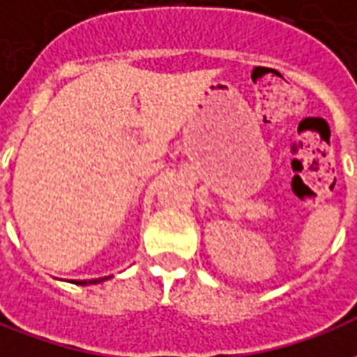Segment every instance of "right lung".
Instances as JSON below:
<instances>
[{"instance_id":"right-lung-1","label":"right lung","mask_w":357,"mask_h":357,"mask_svg":"<svg viewBox=\"0 0 357 357\" xmlns=\"http://www.w3.org/2000/svg\"><path fill=\"white\" fill-rule=\"evenodd\" d=\"M109 277H99V279H89V281H78L76 284H95V283H102V281H107Z\"/></svg>"}]
</instances>
